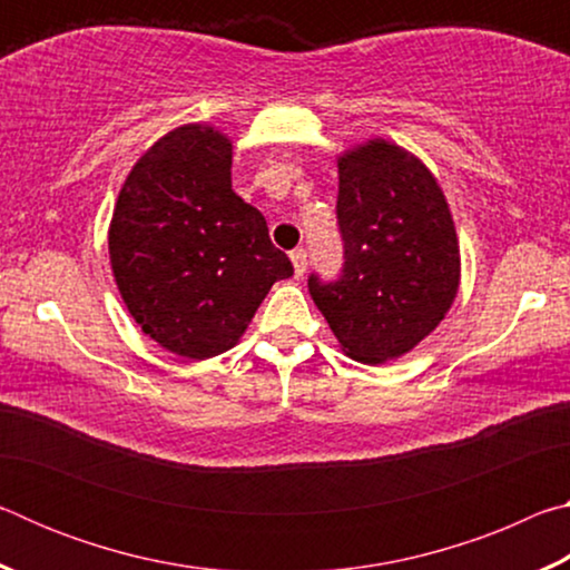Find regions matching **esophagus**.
Returning a JSON list of instances; mask_svg holds the SVG:
<instances>
[{
  "label": "esophagus",
  "mask_w": 570,
  "mask_h": 570,
  "mask_svg": "<svg viewBox=\"0 0 570 570\" xmlns=\"http://www.w3.org/2000/svg\"><path fill=\"white\" fill-rule=\"evenodd\" d=\"M288 256H292V264H294V276L296 278L304 276V272H306V250L304 248H294Z\"/></svg>",
  "instance_id": "esophagus-1"
}]
</instances>
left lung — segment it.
<instances>
[{
    "mask_svg": "<svg viewBox=\"0 0 570 570\" xmlns=\"http://www.w3.org/2000/svg\"><path fill=\"white\" fill-rule=\"evenodd\" d=\"M340 282L308 276L342 352L384 364L412 352L445 320L460 286V244L445 193L397 142L372 138L340 160Z\"/></svg>",
    "mask_w": 570,
    "mask_h": 570,
    "instance_id": "8db88e82",
    "label": "left lung"
}]
</instances>
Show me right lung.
Segmentation results:
<instances>
[{
	"label": "right lung",
	"instance_id": "right-lung-1",
	"mask_svg": "<svg viewBox=\"0 0 570 570\" xmlns=\"http://www.w3.org/2000/svg\"><path fill=\"white\" fill-rule=\"evenodd\" d=\"M230 150L204 122L166 132L125 178L108 230L130 316L188 360L236 346L268 288L294 274L266 218L230 188Z\"/></svg>",
	"mask_w": 570,
	"mask_h": 570
}]
</instances>
